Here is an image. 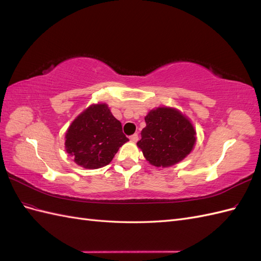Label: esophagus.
<instances>
[{"label":"esophagus","mask_w":261,"mask_h":261,"mask_svg":"<svg viewBox=\"0 0 261 261\" xmlns=\"http://www.w3.org/2000/svg\"><path fill=\"white\" fill-rule=\"evenodd\" d=\"M129 140L132 141V143H136V141L138 140V135H137V134H134V135H132L129 137Z\"/></svg>","instance_id":"1"}]
</instances>
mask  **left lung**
<instances>
[{
    "instance_id": "obj_1",
    "label": "left lung",
    "mask_w": 261,
    "mask_h": 261,
    "mask_svg": "<svg viewBox=\"0 0 261 261\" xmlns=\"http://www.w3.org/2000/svg\"><path fill=\"white\" fill-rule=\"evenodd\" d=\"M146 127L137 143L146 160L156 168L177 164L193 151L196 129L191 120L179 110L159 107L145 117Z\"/></svg>"
}]
</instances>
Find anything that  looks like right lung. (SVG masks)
I'll use <instances>...</instances> for the list:
<instances>
[{
    "instance_id": "obj_1",
    "label": "right lung",
    "mask_w": 261,
    "mask_h": 261,
    "mask_svg": "<svg viewBox=\"0 0 261 261\" xmlns=\"http://www.w3.org/2000/svg\"><path fill=\"white\" fill-rule=\"evenodd\" d=\"M128 138L122 124L107 103L91 105L69 125L65 134V150L76 164L85 169H99L112 161Z\"/></svg>"
}]
</instances>
